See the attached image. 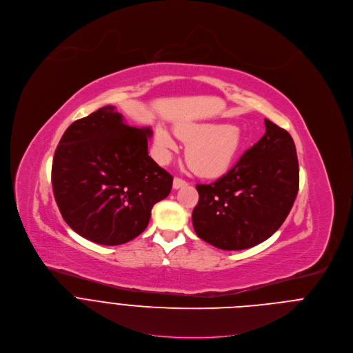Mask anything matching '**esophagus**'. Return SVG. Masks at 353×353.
Returning <instances> with one entry per match:
<instances>
[{"instance_id":"esophagus-1","label":"esophagus","mask_w":353,"mask_h":353,"mask_svg":"<svg viewBox=\"0 0 353 353\" xmlns=\"http://www.w3.org/2000/svg\"><path fill=\"white\" fill-rule=\"evenodd\" d=\"M187 184H188V183H187L185 180L180 179V177H174V180H173V188H174V190L183 188V187H185Z\"/></svg>"}]
</instances>
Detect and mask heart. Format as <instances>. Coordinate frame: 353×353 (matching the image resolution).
<instances>
[{
	"label": "heart",
	"mask_w": 353,
	"mask_h": 353,
	"mask_svg": "<svg viewBox=\"0 0 353 353\" xmlns=\"http://www.w3.org/2000/svg\"><path fill=\"white\" fill-rule=\"evenodd\" d=\"M176 134L187 144L185 159L191 169L202 177L224 174L236 159L245 137L236 125L219 123H181ZM155 145L163 157L177 150L176 139L168 129L155 130Z\"/></svg>",
	"instance_id": "b5f03b06"
}]
</instances>
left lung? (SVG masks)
<instances>
[{"instance_id": "left-lung-1", "label": "left lung", "mask_w": 353, "mask_h": 353, "mask_svg": "<svg viewBox=\"0 0 353 353\" xmlns=\"http://www.w3.org/2000/svg\"><path fill=\"white\" fill-rule=\"evenodd\" d=\"M264 136L212 184H198L196 235L223 250H243L272 236L289 216L300 184L296 145L265 119Z\"/></svg>"}]
</instances>
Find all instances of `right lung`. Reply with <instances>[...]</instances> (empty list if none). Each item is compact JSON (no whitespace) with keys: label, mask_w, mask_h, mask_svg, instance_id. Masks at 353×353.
Here are the masks:
<instances>
[{"label":"right lung","mask_w":353,"mask_h":353,"mask_svg":"<svg viewBox=\"0 0 353 353\" xmlns=\"http://www.w3.org/2000/svg\"><path fill=\"white\" fill-rule=\"evenodd\" d=\"M150 128L123 122L105 105L72 122L52 163V187L64 221L78 235L115 246L139 236L173 177L148 155Z\"/></svg>","instance_id":"add662e5"}]
</instances>
